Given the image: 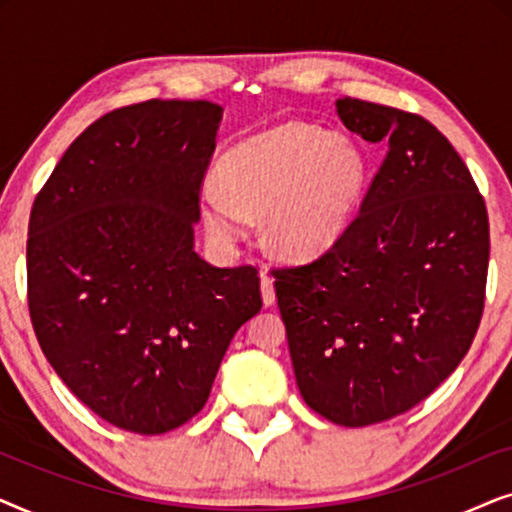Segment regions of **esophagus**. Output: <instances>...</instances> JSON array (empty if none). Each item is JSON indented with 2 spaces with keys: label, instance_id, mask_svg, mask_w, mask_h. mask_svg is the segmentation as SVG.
Masks as SVG:
<instances>
[{
  "label": "esophagus",
  "instance_id": "1",
  "mask_svg": "<svg viewBox=\"0 0 512 512\" xmlns=\"http://www.w3.org/2000/svg\"><path fill=\"white\" fill-rule=\"evenodd\" d=\"M261 293H263V303L265 305H275L277 300V293H275V279H272L268 272H263L261 275Z\"/></svg>",
  "mask_w": 512,
  "mask_h": 512
}]
</instances>
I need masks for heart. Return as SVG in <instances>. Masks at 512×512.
<instances>
[{
  "label": "heart",
  "instance_id": "heart-1",
  "mask_svg": "<svg viewBox=\"0 0 512 512\" xmlns=\"http://www.w3.org/2000/svg\"><path fill=\"white\" fill-rule=\"evenodd\" d=\"M221 181L200 200L209 233L223 244L247 235L265 214L272 247L293 258L324 254L345 235L366 186V160L345 139L307 123H286L237 144L221 158Z\"/></svg>",
  "mask_w": 512,
  "mask_h": 512
}]
</instances>
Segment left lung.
<instances>
[{
    "label": "left lung",
    "mask_w": 512,
    "mask_h": 512,
    "mask_svg": "<svg viewBox=\"0 0 512 512\" xmlns=\"http://www.w3.org/2000/svg\"><path fill=\"white\" fill-rule=\"evenodd\" d=\"M335 107L387 156L345 235L272 275L300 396L356 429L415 408L471 349L489 219L466 163L424 116L352 97Z\"/></svg>",
    "instance_id": "obj_1"
}]
</instances>
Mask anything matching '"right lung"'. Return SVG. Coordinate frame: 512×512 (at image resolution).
Wrapping results in <instances>:
<instances>
[{
  "label": "right lung",
  "mask_w": 512,
  "mask_h": 512,
  "mask_svg": "<svg viewBox=\"0 0 512 512\" xmlns=\"http://www.w3.org/2000/svg\"><path fill=\"white\" fill-rule=\"evenodd\" d=\"M221 114L205 100L109 111L32 205L27 307L41 352L81 403L139 436L205 408L230 340L263 307L256 268L195 251Z\"/></svg>",
  "instance_id": "add662e5"
}]
</instances>
